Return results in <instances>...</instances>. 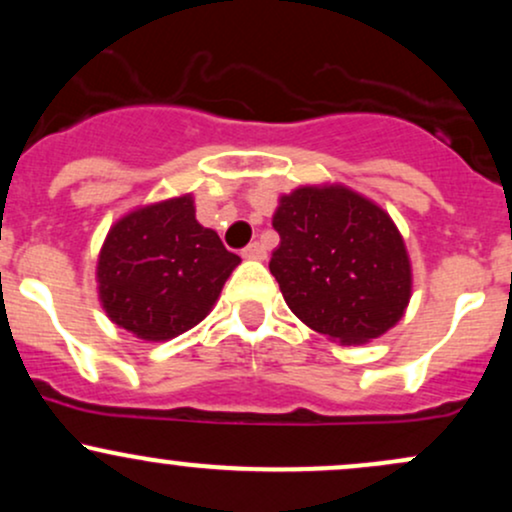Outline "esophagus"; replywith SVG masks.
<instances>
[{"label":"esophagus","instance_id":"esophagus-1","mask_svg":"<svg viewBox=\"0 0 512 512\" xmlns=\"http://www.w3.org/2000/svg\"><path fill=\"white\" fill-rule=\"evenodd\" d=\"M243 257L245 260H264V257H267V252H264V245L250 243L248 248L243 250Z\"/></svg>","mask_w":512,"mask_h":512}]
</instances>
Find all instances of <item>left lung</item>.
Returning a JSON list of instances; mask_svg holds the SVG:
<instances>
[{
    "mask_svg": "<svg viewBox=\"0 0 512 512\" xmlns=\"http://www.w3.org/2000/svg\"><path fill=\"white\" fill-rule=\"evenodd\" d=\"M281 243L269 272L293 315L339 344H366L402 320L411 262L383 207L344 185H305L279 197Z\"/></svg>",
    "mask_w": 512,
    "mask_h": 512,
    "instance_id": "1",
    "label": "left lung"
}]
</instances>
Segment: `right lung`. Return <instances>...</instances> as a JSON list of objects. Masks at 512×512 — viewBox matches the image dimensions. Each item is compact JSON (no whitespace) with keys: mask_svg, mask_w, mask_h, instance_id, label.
<instances>
[{"mask_svg":"<svg viewBox=\"0 0 512 512\" xmlns=\"http://www.w3.org/2000/svg\"><path fill=\"white\" fill-rule=\"evenodd\" d=\"M238 264L195 219L192 195L163 199L113 223L98 255V298L117 327L168 342L209 315Z\"/></svg>","mask_w":512,"mask_h":512,"instance_id":"1","label":"right lung"}]
</instances>
